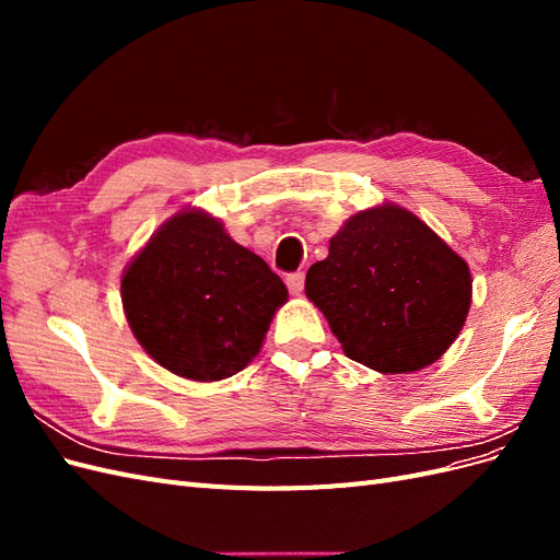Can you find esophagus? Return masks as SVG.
<instances>
[{"mask_svg": "<svg viewBox=\"0 0 560 560\" xmlns=\"http://www.w3.org/2000/svg\"><path fill=\"white\" fill-rule=\"evenodd\" d=\"M287 287H290V292L294 296H299L303 292V282H306V273H301V270H296V273H290L287 276Z\"/></svg>", "mask_w": 560, "mask_h": 560, "instance_id": "esophagus-1", "label": "esophagus"}]
</instances>
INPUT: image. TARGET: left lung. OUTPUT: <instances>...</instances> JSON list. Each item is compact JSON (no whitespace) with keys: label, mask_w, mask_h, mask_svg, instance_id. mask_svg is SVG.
I'll return each instance as SVG.
<instances>
[{"label":"left lung","mask_w":560,"mask_h":560,"mask_svg":"<svg viewBox=\"0 0 560 560\" xmlns=\"http://www.w3.org/2000/svg\"><path fill=\"white\" fill-rule=\"evenodd\" d=\"M306 296L325 313L350 360L381 374L436 362L460 334L471 303L463 257L393 202L350 217L311 266Z\"/></svg>","instance_id":"1"}]
</instances>
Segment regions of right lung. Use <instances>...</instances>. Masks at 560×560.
Segmentation results:
<instances>
[{
    "label": "right lung",
    "mask_w": 560,
    "mask_h": 560,
    "mask_svg": "<svg viewBox=\"0 0 560 560\" xmlns=\"http://www.w3.org/2000/svg\"><path fill=\"white\" fill-rule=\"evenodd\" d=\"M128 325L161 366L222 381L259 352L287 287L219 219L179 212L151 235L121 280Z\"/></svg>",
    "instance_id": "add662e5"
}]
</instances>
